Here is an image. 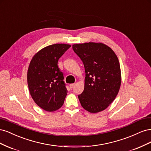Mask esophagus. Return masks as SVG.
<instances>
[{
    "label": "esophagus",
    "mask_w": 151,
    "mask_h": 151,
    "mask_svg": "<svg viewBox=\"0 0 151 151\" xmlns=\"http://www.w3.org/2000/svg\"><path fill=\"white\" fill-rule=\"evenodd\" d=\"M74 86H75V84H70V85H69L70 89H72L73 88H74Z\"/></svg>",
    "instance_id": "1"
}]
</instances>
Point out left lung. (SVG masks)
Masks as SVG:
<instances>
[{"label": "left lung", "mask_w": 151, "mask_h": 151, "mask_svg": "<svg viewBox=\"0 0 151 151\" xmlns=\"http://www.w3.org/2000/svg\"><path fill=\"white\" fill-rule=\"evenodd\" d=\"M72 49L85 68L84 89L78 96L81 106L92 113L101 111L114 101L120 88L118 57L111 48L101 43L74 44Z\"/></svg>", "instance_id": "8db88e82"}]
</instances>
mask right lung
<instances>
[{"mask_svg":"<svg viewBox=\"0 0 151 151\" xmlns=\"http://www.w3.org/2000/svg\"><path fill=\"white\" fill-rule=\"evenodd\" d=\"M70 47L62 43L49 45L30 62L27 74L29 93L35 103L45 111H55L64 103L67 90L58 61Z\"/></svg>","mask_w":151,"mask_h":151,"instance_id":"obj_1","label":"right lung"}]
</instances>
